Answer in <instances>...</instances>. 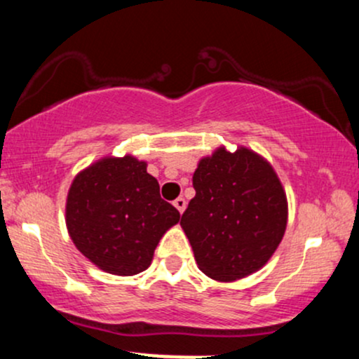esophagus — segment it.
<instances>
[{
  "label": "esophagus",
  "instance_id": "esophagus-1",
  "mask_svg": "<svg viewBox=\"0 0 359 359\" xmlns=\"http://www.w3.org/2000/svg\"><path fill=\"white\" fill-rule=\"evenodd\" d=\"M174 205L177 208V211L182 214L185 211V205H187V203H185L184 197H177V199L174 201Z\"/></svg>",
  "mask_w": 359,
  "mask_h": 359
}]
</instances>
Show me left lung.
<instances>
[{
    "mask_svg": "<svg viewBox=\"0 0 359 359\" xmlns=\"http://www.w3.org/2000/svg\"><path fill=\"white\" fill-rule=\"evenodd\" d=\"M196 197L180 226L203 273L234 282L266 265L287 229V194L265 156L217 147L192 177Z\"/></svg>",
    "mask_w": 359,
    "mask_h": 359,
    "instance_id": "8db88e82",
    "label": "left lung"
}]
</instances>
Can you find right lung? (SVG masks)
I'll return each mask as SVG.
<instances>
[{
	"label": "right lung",
	"instance_id": "obj_1",
	"mask_svg": "<svg viewBox=\"0 0 359 359\" xmlns=\"http://www.w3.org/2000/svg\"><path fill=\"white\" fill-rule=\"evenodd\" d=\"M180 219L160 197L145 160L102 156L74 177L65 226L76 248L97 269L131 277L150 266L158 241Z\"/></svg>",
	"mask_w": 359,
	"mask_h": 359
}]
</instances>
